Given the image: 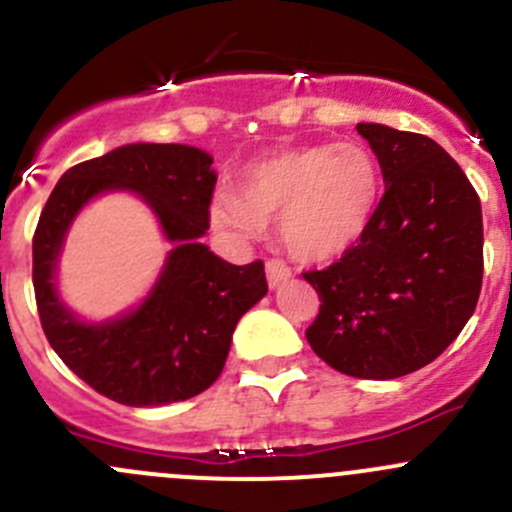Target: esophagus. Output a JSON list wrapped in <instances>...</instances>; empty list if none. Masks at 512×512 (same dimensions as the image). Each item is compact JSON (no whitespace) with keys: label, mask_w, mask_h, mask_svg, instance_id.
I'll return each instance as SVG.
<instances>
[{"label":"esophagus","mask_w":512,"mask_h":512,"mask_svg":"<svg viewBox=\"0 0 512 512\" xmlns=\"http://www.w3.org/2000/svg\"><path fill=\"white\" fill-rule=\"evenodd\" d=\"M265 270H267V282H270L272 289H277L282 282H287L289 277H292V270H289L287 262L282 260H270L265 265Z\"/></svg>","instance_id":"1"}]
</instances>
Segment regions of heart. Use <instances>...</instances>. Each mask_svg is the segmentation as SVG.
<instances>
[{
	"mask_svg": "<svg viewBox=\"0 0 512 512\" xmlns=\"http://www.w3.org/2000/svg\"><path fill=\"white\" fill-rule=\"evenodd\" d=\"M237 193H218L210 218L237 237H257L280 215V235L299 260L342 255L364 235L379 198V165L356 141L299 146L245 165Z\"/></svg>",
	"mask_w": 512,
	"mask_h": 512,
	"instance_id": "obj_1",
	"label": "heart"
}]
</instances>
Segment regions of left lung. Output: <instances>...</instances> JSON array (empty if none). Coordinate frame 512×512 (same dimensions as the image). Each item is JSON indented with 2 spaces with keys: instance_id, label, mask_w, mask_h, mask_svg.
I'll use <instances>...</instances> for the list:
<instances>
[{
  "instance_id": "8db88e82",
  "label": "left lung",
  "mask_w": 512,
  "mask_h": 512,
  "mask_svg": "<svg viewBox=\"0 0 512 512\" xmlns=\"http://www.w3.org/2000/svg\"><path fill=\"white\" fill-rule=\"evenodd\" d=\"M384 175L364 235L327 270L307 342L356 379H396L431 364L461 334L483 282V215L471 180L436 141L356 123Z\"/></svg>"
}]
</instances>
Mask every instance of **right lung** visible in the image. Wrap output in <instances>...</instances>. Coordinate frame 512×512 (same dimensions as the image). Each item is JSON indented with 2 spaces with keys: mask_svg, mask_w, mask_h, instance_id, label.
<instances>
[{
  "mask_svg": "<svg viewBox=\"0 0 512 512\" xmlns=\"http://www.w3.org/2000/svg\"><path fill=\"white\" fill-rule=\"evenodd\" d=\"M215 183L213 158L200 148L131 143L66 170L41 210L32 242L41 329L61 361L111 401L163 406L213 386L237 322L267 294L262 260L230 265L200 242L210 227ZM113 189L146 199L176 247L133 313L89 325L60 302L53 272L78 210Z\"/></svg>",
  "mask_w": 512,
  "mask_h": 512,
  "instance_id": "add662e5",
  "label": "right lung"
}]
</instances>
